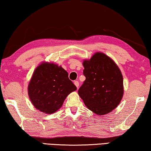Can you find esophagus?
Returning a JSON list of instances; mask_svg holds the SVG:
<instances>
[{"instance_id":"obj_1","label":"esophagus","mask_w":151,"mask_h":151,"mask_svg":"<svg viewBox=\"0 0 151 151\" xmlns=\"http://www.w3.org/2000/svg\"><path fill=\"white\" fill-rule=\"evenodd\" d=\"M74 84H75V86H76V87L78 88V87H79V82H78V81H74Z\"/></svg>"}]
</instances>
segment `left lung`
Listing matches in <instances>:
<instances>
[{
    "label": "left lung",
    "instance_id": "8db88e82",
    "mask_svg": "<svg viewBox=\"0 0 151 151\" xmlns=\"http://www.w3.org/2000/svg\"><path fill=\"white\" fill-rule=\"evenodd\" d=\"M86 80L78 94L89 110L98 115L110 112L119 104L124 93L122 73L112 59L97 52L83 62Z\"/></svg>",
    "mask_w": 151,
    "mask_h": 151
}]
</instances>
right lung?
Instances as JSON below:
<instances>
[{"mask_svg":"<svg viewBox=\"0 0 151 151\" xmlns=\"http://www.w3.org/2000/svg\"><path fill=\"white\" fill-rule=\"evenodd\" d=\"M76 90L68 73L61 66L43 62L34 71L28 86V94L37 109L52 114L62 106L67 96Z\"/></svg>","mask_w":151,"mask_h":151,"instance_id":"add662e5","label":"right lung"}]
</instances>
